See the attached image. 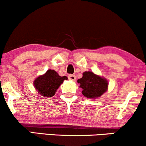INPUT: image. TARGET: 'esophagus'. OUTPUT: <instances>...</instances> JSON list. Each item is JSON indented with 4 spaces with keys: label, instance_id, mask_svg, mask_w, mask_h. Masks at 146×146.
<instances>
[{
    "label": "esophagus",
    "instance_id": "34e87169",
    "mask_svg": "<svg viewBox=\"0 0 146 146\" xmlns=\"http://www.w3.org/2000/svg\"><path fill=\"white\" fill-rule=\"evenodd\" d=\"M68 78L70 80H72V81H75L76 80V77H75V75H68Z\"/></svg>",
    "mask_w": 146,
    "mask_h": 146
}]
</instances>
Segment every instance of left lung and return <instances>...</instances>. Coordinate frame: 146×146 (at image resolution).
<instances>
[{
    "label": "left lung",
    "mask_w": 146,
    "mask_h": 146,
    "mask_svg": "<svg viewBox=\"0 0 146 146\" xmlns=\"http://www.w3.org/2000/svg\"><path fill=\"white\" fill-rule=\"evenodd\" d=\"M78 82L82 89V93L83 95L90 99L101 96L107 90L108 84L106 80L90 71L84 72L82 78L79 79Z\"/></svg>",
    "instance_id": "left-lung-1"
}]
</instances>
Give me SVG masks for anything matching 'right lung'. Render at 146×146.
Segmentation results:
<instances>
[{
  "label": "right lung",
  "mask_w": 146,
  "mask_h": 146,
  "mask_svg": "<svg viewBox=\"0 0 146 146\" xmlns=\"http://www.w3.org/2000/svg\"><path fill=\"white\" fill-rule=\"evenodd\" d=\"M67 77H61L54 70H48L44 75H41L34 81L35 88L38 93L44 97H52L55 95L64 80H67Z\"/></svg>",
  "instance_id": "1"
}]
</instances>
